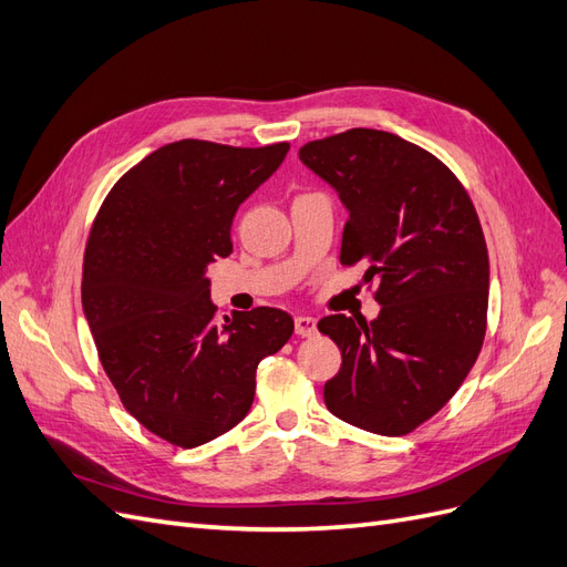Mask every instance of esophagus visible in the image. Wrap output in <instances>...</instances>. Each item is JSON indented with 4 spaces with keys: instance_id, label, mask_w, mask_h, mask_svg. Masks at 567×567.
Returning <instances> with one entry per match:
<instances>
[{
    "instance_id": "1",
    "label": "esophagus",
    "mask_w": 567,
    "mask_h": 567,
    "mask_svg": "<svg viewBox=\"0 0 567 567\" xmlns=\"http://www.w3.org/2000/svg\"><path fill=\"white\" fill-rule=\"evenodd\" d=\"M296 333L300 338H312L317 333V319L307 317V315H298L296 317Z\"/></svg>"
}]
</instances>
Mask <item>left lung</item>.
<instances>
[{
  "mask_svg": "<svg viewBox=\"0 0 567 567\" xmlns=\"http://www.w3.org/2000/svg\"><path fill=\"white\" fill-rule=\"evenodd\" d=\"M348 210L340 262H367L381 312L319 321L342 364L323 385L333 416L398 437L435 416L473 369L487 329L483 227L452 169L398 134L354 127L300 148Z\"/></svg>",
  "mask_w": 567,
  "mask_h": 567,
  "instance_id": "obj_1",
  "label": "left lung"
}]
</instances>
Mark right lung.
Listing matches in <instances>:
<instances>
[{"label":"right lung","instance_id":"obj_1","mask_svg":"<svg viewBox=\"0 0 567 567\" xmlns=\"http://www.w3.org/2000/svg\"><path fill=\"white\" fill-rule=\"evenodd\" d=\"M288 148L165 144L115 182L92 225L82 310L101 367L130 414L177 447L241 423L257 364L293 336V319L274 307L219 323L205 274L231 252L238 205Z\"/></svg>","mask_w":567,"mask_h":567}]
</instances>
